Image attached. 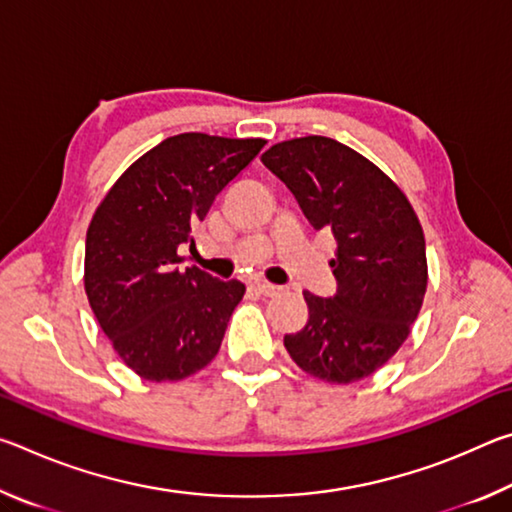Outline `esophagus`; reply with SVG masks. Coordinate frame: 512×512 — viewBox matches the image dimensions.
Listing matches in <instances>:
<instances>
[{
    "label": "esophagus",
    "instance_id": "esophagus-1",
    "mask_svg": "<svg viewBox=\"0 0 512 512\" xmlns=\"http://www.w3.org/2000/svg\"><path fill=\"white\" fill-rule=\"evenodd\" d=\"M255 287L266 298H275V296H280V293L284 291V287H280V284H271V282H266V280L255 282Z\"/></svg>",
    "mask_w": 512,
    "mask_h": 512
}]
</instances>
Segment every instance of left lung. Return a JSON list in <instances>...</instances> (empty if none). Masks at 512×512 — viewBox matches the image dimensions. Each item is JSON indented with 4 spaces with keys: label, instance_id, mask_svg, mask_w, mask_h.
Masks as SVG:
<instances>
[{
    "label": "left lung",
    "instance_id": "8db88e82",
    "mask_svg": "<svg viewBox=\"0 0 512 512\" xmlns=\"http://www.w3.org/2000/svg\"><path fill=\"white\" fill-rule=\"evenodd\" d=\"M262 162L316 230L336 239V293L305 291L307 325L284 336L311 377L352 384L402 348L427 291V248L409 198L377 164L323 135L273 144Z\"/></svg>",
    "mask_w": 512,
    "mask_h": 512
}]
</instances>
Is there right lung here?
Returning <instances> with one entry per match:
<instances>
[{
    "instance_id": "right-lung-1",
    "label": "right lung",
    "mask_w": 512,
    "mask_h": 512,
    "mask_svg": "<svg viewBox=\"0 0 512 512\" xmlns=\"http://www.w3.org/2000/svg\"><path fill=\"white\" fill-rule=\"evenodd\" d=\"M266 140L180 133L128 167L85 237V293L103 334L142 379L196 375L221 348L246 287L198 266L180 271V244Z\"/></svg>"
}]
</instances>
